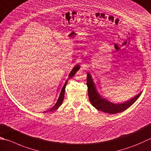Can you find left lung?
Masks as SVG:
<instances>
[{"instance_id":"8db88e82","label":"left lung","mask_w":151,"mask_h":151,"mask_svg":"<svg viewBox=\"0 0 151 151\" xmlns=\"http://www.w3.org/2000/svg\"><path fill=\"white\" fill-rule=\"evenodd\" d=\"M86 83L88 86V97H89L91 105L97 110L111 114L119 113L120 112L126 110L137 101V99L139 97L141 93H142L140 92L133 98L128 100V101L124 102L122 103H114L103 97L99 93L90 73H87Z\"/></svg>"}]
</instances>
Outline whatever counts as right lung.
<instances>
[{
  "label": "right lung",
  "instance_id": "obj_1",
  "mask_svg": "<svg viewBox=\"0 0 151 151\" xmlns=\"http://www.w3.org/2000/svg\"><path fill=\"white\" fill-rule=\"evenodd\" d=\"M79 69H80V65H76L75 67H74L73 69L71 70V71H70V73H69L68 79L71 78L73 76L75 75L76 73L77 72ZM67 81H68V80H67L66 82H65L63 86V88H62V89H61V93L60 94V96H59V97H58V101H57V102H56L55 104L54 105V107H52L51 109H49L48 111H46V112H48V111L52 112V111H54L56 110V109H58L59 107H60V106L61 105L62 103H63V99H64V96H65V87H66V84L67 83Z\"/></svg>",
  "mask_w": 151,
  "mask_h": 151
}]
</instances>
